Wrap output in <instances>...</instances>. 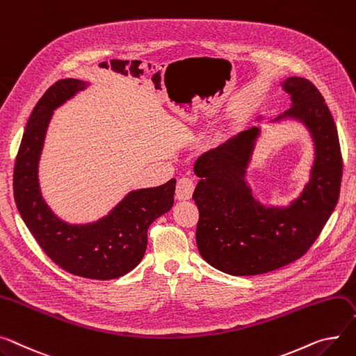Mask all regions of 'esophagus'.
I'll use <instances>...</instances> for the list:
<instances>
[{"instance_id": "esophagus-1", "label": "esophagus", "mask_w": 356, "mask_h": 356, "mask_svg": "<svg viewBox=\"0 0 356 356\" xmlns=\"http://www.w3.org/2000/svg\"><path fill=\"white\" fill-rule=\"evenodd\" d=\"M195 191V181L191 177H181L176 184V197L179 200H188Z\"/></svg>"}]
</instances>
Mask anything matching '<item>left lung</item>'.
<instances>
[{"label":"left lung","mask_w":356,"mask_h":356,"mask_svg":"<svg viewBox=\"0 0 356 356\" xmlns=\"http://www.w3.org/2000/svg\"><path fill=\"white\" fill-rule=\"evenodd\" d=\"M292 102L273 122L305 124L315 143L311 179L286 207L265 206L252 196L245 176L259 127L202 154L193 200L199 209L196 243L209 265L233 276L276 270L302 257L318 239L339 199L342 156L337 126L319 90L306 79L282 83Z\"/></svg>","instance_id":"8db88e82"}]
</instances>
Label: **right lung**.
<instances>
[{
    "label": "right lung",
    "mask_w": 356,
    "mask_h": 356,
    "mask_svg": "<svg viewBox=\"0 0 356 356\" xmlns=\"http://www.w3.org/2000/svg\"><path fill=\"white\" fill-rule=\"evenodd\" d=\"M86 81L64 79L44 92L24 131L14 165V199L40 248L68 273L108 280L133 270L145 256L149 226L175 202L176 180L130 192L107 216L87 225H70L47 206L38 184V161L53 111Z\"/></svg>",
    "instance_id": "1"
}]
</instances>
